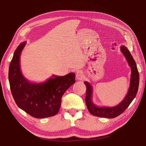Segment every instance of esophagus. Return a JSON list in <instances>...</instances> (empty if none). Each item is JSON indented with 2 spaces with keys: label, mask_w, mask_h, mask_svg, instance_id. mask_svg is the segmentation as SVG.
<instances>
[{
  "label": "esophagus",
  "mask_w": 146,
  "mask_h": 146,
  "mask_svg": "<svg viewBox=\"0 0 146 146\" xmlns=\"http://www.w3.org/2000/svg\"><path fill=\"white\" fill-rule=\"evenodd\" d=\"M76 77L77 80H82L84 78V73L82 70L77 71V72L76 73Z\"/></svg>",
  "instance_id": "esophagus-1"
}]
</instances>
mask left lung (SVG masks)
<instances>
[{
	"label": "left lung",
	"instance_id": "1",
	"mask_svg": "<svg viewBox=\"0 0 146 146\" xmlns=\"http://www.w3.org/2000/svg\"><path fill=\"white\" fill-rule=\"evenodd\" d=\"M120 50L123 54L124 55L127 61L128 62L129 65L131 68V82H130V86L127 94L125 96V98L121 102V103L116 105V106L113 107H98L93 103L92 100L93 92L92 85L88 82H85L84 83L86 87L85 97L86 105L90 113L92 114L93 115L99 117L109 118V119H112V118L119 116V115L122 113L126 110V108L129 106V105L134 100L136 94H137L139 84V75L137 65H136L135 61L133 58L131 52H129L128 49L125 46H121Z\"/></svg>",
	"mask_w": 146,
	"mask_h": 146
}]
</instances>
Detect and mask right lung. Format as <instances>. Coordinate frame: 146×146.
Listing matches in <instances>:
<instances>
[{
    "label": "right lung",
    "mask_w": 146,
    "mask_h": 146,
    "mask_svg": "<svg viewBox=\"0 0 146 146\" xmlns=\"http://www.w3.org/2000/svg\"><path fill=\"white\" fill-rule=\"evenodd\" d=\"M26 44L18 46L9 69V81L12 95L17 106L35 118L54 116L60 110L62 96L75 83V75L52 76L43 83L29 82L23 76L20 68V56Z\"/></svg>",
    "instance_id": "obj_1"
}]
</instances>
